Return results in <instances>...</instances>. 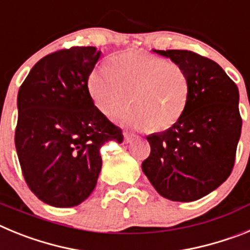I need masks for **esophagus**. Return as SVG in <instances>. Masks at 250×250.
I'll return each instance as SVG.
<instances>
[{
  "mask_svg": "<svg viewBox=\"0 0 250 250\" xmlns=\"http://www.w3.org/2000/svg\"><path fill=\"white\" fill-rule=\"evenodd\" d=\"M134 138H135V135H132V134H130V132L127 131H124V141H125V143H130V141H132Z\"/></svg>",
  "mask_w": 250,
  "mask_h": 250,
  "instance_id": "esophagus-1",
  "label": "esophagus"
}]
</instances>
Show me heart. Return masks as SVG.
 I'll use <instances>...</instances> for the list:
<instances>
[{"label": "heart", "mask_w": 250, "mask_h": 250, "mask_svg": "<svg viewBox=\"0 0 250 250\" xmlns=\"http://www.w3.org/2000/svg\"><path fill=\"white\" fill-rule=\"evenodd\" d=\"M89 90L99 109L116 118L127 109L124 121L136 129L164 131L174 126L188 106L190 79L175 61L144 52L127 51L112 57L109 66L96 68Z\"/></svg>", "instance_id": "b5f03b06"}]
</instances>
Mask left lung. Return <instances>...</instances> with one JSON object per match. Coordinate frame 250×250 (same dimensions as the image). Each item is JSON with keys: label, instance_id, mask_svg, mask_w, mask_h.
I'll use <instances>...</instances> for the list:
<instances>
[{"label": "left lung", "instance_id": "1", "mask_svg": "<svg viewBox=\"0 0 250 250\" xmlns=\"http://www.w3.org/2000/svg\"><path fill=\"white\" fill-rule=\"evenodd\" d=\"M185 67L190 96L180 120L147 136L150 155L141 164L161 196L194 202L229 178L242 132L239 91L213 60L188 50H154Z\"/></svg>", "mask_w": 250, "mask_h": 250}]
</instances>
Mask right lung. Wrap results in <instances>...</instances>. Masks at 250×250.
I'll list each match as a JSON object with an SVG mask.
<instances>
[{
	"mask_svg": "<svg viewBox=\"0 0 250 250\" xmlns=\"http://www.w3.org/2000/svg\"><path fill=\"white\" fill-rule=\"evenodd\" d=\"M100 51L63 48L31 68L17 96L15 145L30 190L56 208L89 198L100 174V147L123 131L94 105L87 87Z\"/></svg>",
	"mask_w": 250,
	"mask_h": 250,
	"instance_id": "obj_1",
	"label": "right lung"
}]
</instances>
